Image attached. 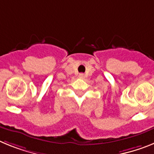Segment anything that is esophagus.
<instances>
[{
  "mask_svg": "<svg viewBox=\"0 0 154 154\" xmlns=\"http://www.w3.org/2000/svg\"><path fill=\"white\" fill-rule=\"evenodd\" d=\"M84 77H85V75L82 74H82H79V78H84Z\"/></svg>",
  "mask_w": 154,
  "mask_h": 154,
  "instance_id": "34e87169",
  "label": "esophagus"
}]
</instances>
